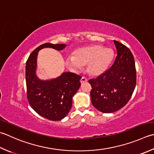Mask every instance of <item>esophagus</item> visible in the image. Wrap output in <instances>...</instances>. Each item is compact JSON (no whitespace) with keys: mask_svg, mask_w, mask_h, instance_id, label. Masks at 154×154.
Returning <instances> with one entry per match:
<instances>
[{"mask_svg":"<svg viewBox=\"0 0 154 154\" xmlns=\"http://www.w3.org/2000/svg\"><path fill=\"white\" fill-rule=\"evenodd\" d=\"M87 81H88V80H87V78H85V77H82V78H81V80H80V82L81 83H85V82H87Z\"/></svg>","mask_w":154,"mask_h":154,"instance_id":"1","label":"esophagus"}]
</instances>
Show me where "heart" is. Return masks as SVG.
<instances>
[{"label": "heart", "instance_id": "1", "mask_svg": "<svg viewBox=\"0 0 154 154\" xmlns=\"http://www.w3.org/2000/svg\"><path fill=\"white\" fill-rule=\"evenodd\" d=\"M113 51L110 48L101 45L83 47L75 50L73 55L66 57L65 62L73 71H79L87 64V71L93 76L104 73L109 68L113 59Z\"/></svg>", "mask_w": 154, "mask_h": 154}]
</instances>
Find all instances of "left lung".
Listing matches in <instances>:
<instances>
[{"label": "left lung", "instance_id": "8db88e82", "mask_svg": "<svg viewBox=\"0 0 154 154\" xmlns=\"http://www.w3.org/2000/svg\"><path fill=\"white\" fill-rule=\"evenodd\" d=\"M117 55L113 65L96 79L89 81L92 89L91 103L103 113H113L124 107L136 85V69L131 51L113 41Z\"/></svg>", "mask_w": 154, "mask_h": 154}]
</instances>
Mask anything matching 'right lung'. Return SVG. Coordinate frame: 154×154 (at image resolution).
Returning a JSON list of instances; mask_svg holds the SVG:
<instances>
[{
  "mask_svg": "<svg viewBox=\"0 0 154 154\" xmlns=\"http://www.w3.org/2000/svg\"><path fill=\"white\" fill-rule=\"evenodd\" d=\"M65 44L45 43L35 49L26 63L27 99L38 115L51 121H59L67 115L72 107V98L79 89L81 77L66 72L52 80L41 81L36 76L38 51L50 47L61 51Z\"/></svg>",
  "mask_w": 154,
  "mask_h": 154,
  "instance_id": "1",
  "label": "right lung"
}]
</instances>
